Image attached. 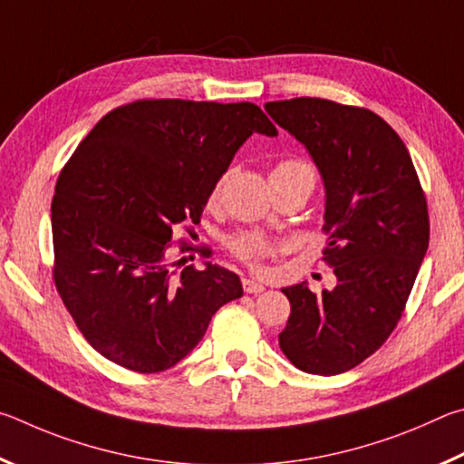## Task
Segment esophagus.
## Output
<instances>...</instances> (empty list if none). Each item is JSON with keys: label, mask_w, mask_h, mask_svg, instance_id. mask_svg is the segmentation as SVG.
Here are the masks:
<instances>
[{"label": "esophagus", "mask_w": 464, "mask_h": 464, "mask_svg": "<svg viewBox=\"0 0 464 464\" xmlns=\"http://www.w3.org/2000/svg\"><path fill=\"white\" fill-rule=\"evenodd\" d=\"M242 287H245L246 294H263L265 285L255 279H242Z\"/></svg>", "instance_id": "34e87169"}]
</instances>
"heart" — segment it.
<instances>
[{
	"instance_id": "b5f03b06",
	"label": "heart",
	"mask_w": 464,
	"mask_h": 464,
	"mask_svg": "<svg viewBox=\"0 0 464 464\" xmlns=\"http://www.w3.org/2000/svg\"><path fill=\"white\" fill-rule=\"evenodd\" d=\"M305 169L307 167L299 160H283L273 169V175H291V173H299V170H305ZM222 185H224V179H219L214 187V191H211V199H218L219 191H222ZM227 246H230L234 256L240 258L242 263L253 265V266L261 263L263 258L277 255V250H279L277 242L271 240L269 237H265V234H258V232H240V234H237V237H232L230 240H227Z\"/></svg>"
}]
</instances>
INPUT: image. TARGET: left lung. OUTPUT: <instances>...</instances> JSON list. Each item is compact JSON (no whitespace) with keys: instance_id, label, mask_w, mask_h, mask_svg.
I'll list each match as a JSON object with an SVG mask.
<instances>
[{"instance_id":"left-lung-1","label":"left lung","mask_w":464,"mask_h":464,"mask_svg":"<svg viewBox=\"0 0 464 464\" xmlns=\"http://www.w3.org/2000/svg\"><path fill=\"white\" fill-rule=\"evenodd\" d=\"M265 110L320 170L324 255L338 281L320 295L307 281L281 289L291 314L279 346L299 371L340 375L375 353L401 318L428 250L426 195L403 140L371 110L320 97Z\"/></svg>"}]
</instances>
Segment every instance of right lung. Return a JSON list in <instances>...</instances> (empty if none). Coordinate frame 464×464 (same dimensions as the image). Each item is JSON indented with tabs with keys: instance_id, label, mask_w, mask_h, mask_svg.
Returning a JSON list of instances; mask_svg holds the SVG:
<instances>
[{
	"instance_id": "obj_1",
	"label": "right lung",
	"mask_w": 464,
	"mask_h": 464,
	"mask_svg": "<svg viewBox=\"0 0 464 464\" xmlns=\"http://www.w3.org/2000/svg\"><path fill=\"white\" fill-rule=\"evenodd\" d=\"M255 132L277 136L255 103L140 100L97 121L61 170L51 208L54 285L108 361L136 372L175 367L211 315L242 297L237 273L173 261L170 242L179 226L199 222Z\"/></svg>"
}]
</instances>
